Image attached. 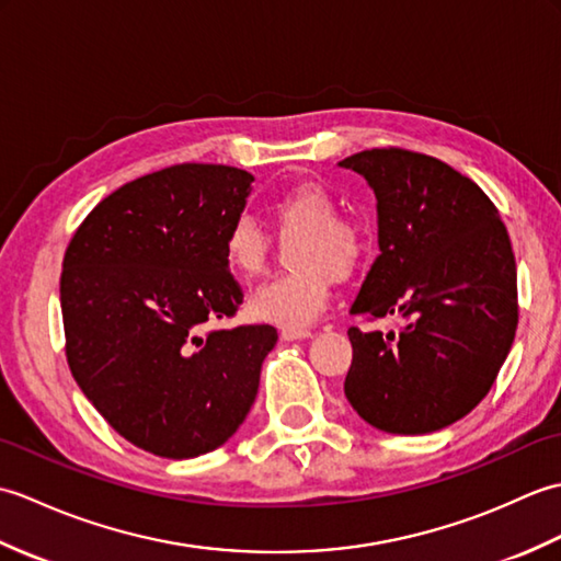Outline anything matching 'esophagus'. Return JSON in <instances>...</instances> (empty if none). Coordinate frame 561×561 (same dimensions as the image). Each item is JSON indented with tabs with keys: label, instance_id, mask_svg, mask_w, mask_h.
Wrapping results in <instances>:
<instances>
[{
	"label": "esophagus",
	"instance_id": "esophagus-1",
	"mask_svg": "<svg viewBox=\"0 0 561 561\" xmlns=\"http://www.w3.org/2000/svg\"><path fill=\"white\" fill-rule=\"evenodd\" d=\"M306 337H311V330H296V328H284V330H282V340H284V342L306 340Z\"/></svg>",
	"mask_w": 561,
	"mask_h": 561
}]
</instances>
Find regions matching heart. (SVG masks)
I'll list each match as a JSON object with an SVG mask.
<instances>
[{
	"mask_svg": "<svg viewBox=\"0 0 561 561\" xmlns=\"http://www.w3.org/2000/svg\"><path fill=\"white\" fill-rule=\"evenodd\" d=\"M270 214L282 238L299 236L289 250L296 270L257 287L248 308L262 323L304 330L328 308L335 274H347L362 257V231L354 221L340 219L335 195L318 183L287 187L270 202ZM221 257L236 277H255L267 260L265 231L248 217L233 219Z\"/></svg>",
	"mask_w": 561,
	"mask_h": 561,
	"instance_id": "b5f03b06",
	"label": "heart"
}]
</instances>
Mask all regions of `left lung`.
<instances>
[{"instance_id": "obj_1", "label": "left lung", "mask_w": 561, "mask_h": 561, "mask_svg": "<svg viewBox=\"0 0 561 561\" xmlns=\"http://www.w3.org/2000/svg\"><path fill=\"white\" fill-rule=\"evenodd\" d=\"M376 195L378 248L354 316H402L396 332L350 328L344 396L388 434H432L478 408L518 325L516 260L506 226L478 183L404 149L340 161Z\"/></svg>"}]
</instances>
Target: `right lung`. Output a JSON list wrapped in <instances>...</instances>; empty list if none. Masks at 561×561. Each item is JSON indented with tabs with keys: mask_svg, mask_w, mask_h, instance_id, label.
<instances>
[{
	"mask_svg": "<svg viewBox=\"0 0 561 561\" xmlns=\"http://www.w3.org/2000/svg\"><path fill=\"white\" fill-rule=\"evenodd\" d=\"M255 178L181 163L117 187L77 229L59 301L71 376L117 434L185 460L226 444L257 396L272 325L214 328L243 304L221 257Z\"/></svg>",
	"mask_w": 561,
	"mask_h": 561,
	"instance_id": "right-lung-1",
	"label": "right lung"
}]
</instances>
